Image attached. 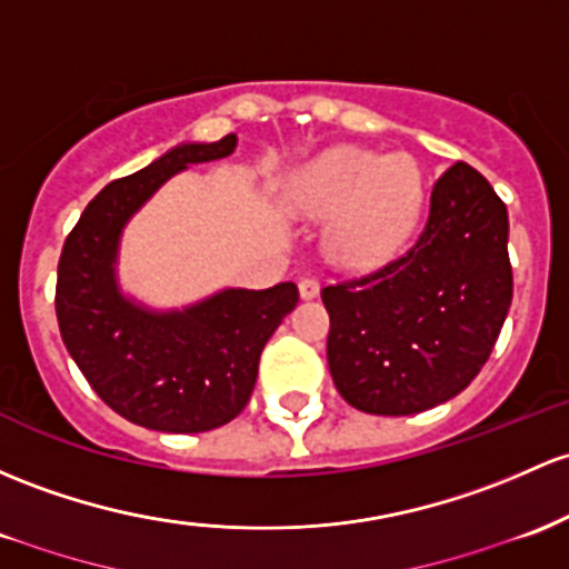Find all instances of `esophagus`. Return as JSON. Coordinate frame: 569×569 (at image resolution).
I'll return each instance as SVG.
<instances>
[{
  "label": "esophagus",
  "instance_id": "obj_1",
  "mask_svg": "<svg viewBox=\"0 0 569 569\" xmlns=\"http://www.w3.org/2000/svg\"><path fill=\"white\" fill-rule=\"evenodd\" d=\"M318 291H321V286H318L316 278L299 280V297H302V299H316Z\"/></svg>",
  "mask_w": 569,
  "mask_h": 569
}]
</instances>
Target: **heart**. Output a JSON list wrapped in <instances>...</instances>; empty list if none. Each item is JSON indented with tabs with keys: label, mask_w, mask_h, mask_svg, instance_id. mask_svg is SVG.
<instances>
[{
	"label": "heart",
	"mask_w": 569,
	"mask_h": 569,
	"mask_svg": "<svg viewBox=\"0 0 569 569\" xmlns=\"http://www.w3.org/2000/svg\"><path fill=\"white\" fill-rule=\"evenodd\" d=\"M295 216L329 218L323 251L337 267L365 270L389 259L413 234L423 208V174L413 156L340 146L291 178Z\"/></svg>",
	"instance_id": "b5f03b06"
}]
</instances>
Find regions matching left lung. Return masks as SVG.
<instances>
[{
    "label": "left lung",
    "instance_id": "8db88e82",
    "mask_svg": "<svg viewBox=\"0 0 569 569\" xmlns=\"http://www.w3.org/2000/svg\"><path fill=\"white\" fill-rule=\"evenodd\" d=\"M340 397L372 416H413L470 386L513 299L508 210L465 161L440 174L423 232L399 259L321 289Z\"/></svg>",
    "mask_w": 569,
    "mask_h": 569
}]
</instances>
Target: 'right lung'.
<instances>
[{"instance_id":"right-lung-1","label":"right lung","mask_w":569,"mask_h":569,"mask_svg":"<svg viewBox=\"0 0 569 569\" xmlns=\"http://www.w3.org/2000/svg\"><path fill=\"white\" fill-rule=\"evenodd\" d=\"M237 137L183 142L146 170L112 180L67 237L56 280L61 340L118 416L156 432H208L246 408L259 356L297 308L295 283L223 289L180 310H153L118 283L123 227L172 174L234 153Z\"/></svg>"}]
</instances>
